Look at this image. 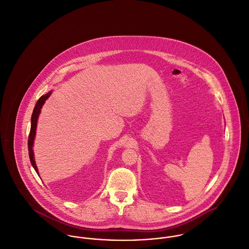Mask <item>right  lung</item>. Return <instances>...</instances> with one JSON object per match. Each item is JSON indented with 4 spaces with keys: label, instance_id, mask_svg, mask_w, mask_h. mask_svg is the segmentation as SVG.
I'll return each mask as SVG.
<instances>
[{
    "label": "right lung",
    "instance_id": "obj_1",
    "mask_svg": "<svg viewBox=\"0 0 249 249\" xmlns=\"http://www.w3.org/2000/svg\"><path fill=\"white\" fill-rule=\"evenodd\" d=\"M52 91H49L48 93H46L45 95H42L36 104V107L34 108L33 114H32V120H31V131H30V135H29V140H28V148H29V156H30V160L32 162L33 167L35 168V170L36 171V173L38 174V169L37 166L36 164V160L34 158V151H33V146H34V141H35V137H36V125H37V119L41 110L42 106L44 105L45 101L49 98Z\"/></svg>",
    "mask_w": 249,
    "mask_h": 249
}]
</instances>
